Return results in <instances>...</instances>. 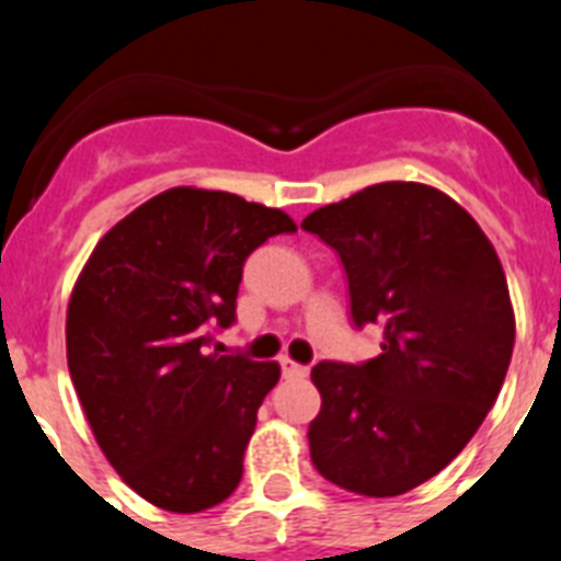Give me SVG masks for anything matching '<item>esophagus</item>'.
Instances as JSON below:
<instances>
[{
	"label": "esophagus",
	"mask_w": 561,
	"mask_h": 561,
	"mask_svg": "<svg viewBox=\"0 0 561 561\" xmlns=\"http://www.w3.org/2000/svg\"><path fill=\"white\" fill-rule=\"evenodd\" d=\"M280 370H284L286 379H304V376L309 374V368H306V365L289 359V356H284V359H280Z\"/></svg>",
	"instance_id": "34e87169"
}]
</instances>
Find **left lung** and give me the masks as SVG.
Instances as JSON below:
<instances>
[{"instance_id": "left-lung-1", "label": "left lung", "mask_w": 561, "mask_h": 561, "mask_svg": "<svg viewBox=\"0 0 561 561\" xmlns=\"http://www.w3.org/2000/svg\"><path fill=\"white\" fill-rule=\"evenodd\" d=\"M340 255L356 325L385 329L362 365L320 362L311 463L340 489L396 497L469 444L514 351V309L492 241L444 191L379 182L309 213Z\"/></svg>"}]
</instances>
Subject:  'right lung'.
Returning a JSON list of instances; mask_svg holds the SVG:
<instances>
[{
  "instance_id": "right-lung-1",
  "label": "right lung",
  "mask_w": 561,
  "mask_h": 561,
  "mask_svg": "<svg viewBox=\"0 0 561 561\" xmlns=\"http://www.w3.org/2000/svg\"><path fill=\"white\" fill-rule=\"evenodd\" d=\"M297 225L236 193L171 187L121 219L83 264L67 309V365L114 472L173 514L225 503L244 474L277 362L207 351L236 320L241 266Z\"/></svg>"
}]
</instances>
